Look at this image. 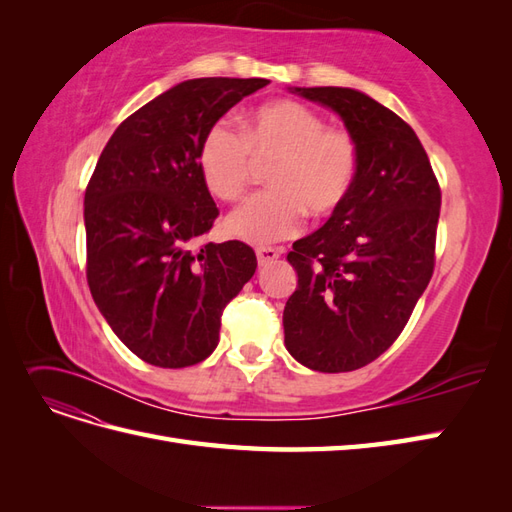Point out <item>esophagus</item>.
I'll list each match as a JSON object with an SVG mask.
<instances>
[{"instance_id": "1", "label": "esophagus", "mask_w": 512, "mask_h": 512, "mask_svg": "<svg viewBox=\"0 0 512 512\" xmlns=\"http://www.w3.org/2000/svg\"><path fill=\"white\" fill-rule=\"evenodd\" d=\"M282 256V250H275V247H258L256 250V258H258V265H267V262H273Z\"/></svg>"}]
</instances>
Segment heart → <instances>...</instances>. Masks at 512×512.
<instances>
[{
    "label": "heart",
    "mask_w": 512,
    "mask_h": 512,
    "mask_svg": "<svg viewBox=\"0 0 512 512\" xmlns=\"http://www.w3.org/2000/svg\"><path fill=\"white\" fill-rule=\"evenodd\" d=\"M256 164H271V190L230 211L224 230L239 241L267 245L294 235L303 213L320 220L342 207L359 175L361 153L348 132L329 130L312 108L280 100L247 115L241 136L226 123H215L200 143V175L222 200H237L245 192Z\"/></svg>",
    "instance_id": "heart-1"
}]
</instances>
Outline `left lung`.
<instances>
[{"label": "left lung", "mask_w": 512, "mask_h": 512, "mask_svg": "<svg viewBox=\"0 0 512 512\" xmlns=\"http://www.w3.org/2000/svg\"><path fill=\"white\" fill-rule=\"evenodd\" d=\"M288 89L344 121L361 166L346 203L292 243L284 344L314 371H354L395 342L431 280L440 185L414 130L363 91Z\"/></svg>", "instance_id": "8db88e82"}]
</instances>
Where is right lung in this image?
<instances>
[{"instance_id":"right-lung-1","label":"right lung","mask_w":512,"mask_h":512,"mask_svg":"<svg viewBox=\"0 0 512 512\" xmlns=\"http://www.w3.org/2000/svg\"><path fill=\"white\" fill-rule=\"evenodd\" d=\"M267 79H190L132 113L106 143L85 192L87 282L108 327L138 359L205 361L220 318L256 271L241 241L190 245L218 207L198 168L209 128Z\"/></svg>"}]
</instances>
